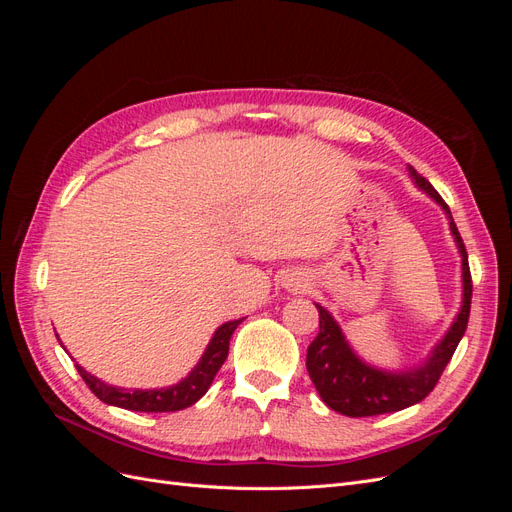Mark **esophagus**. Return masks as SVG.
<instances>
[{
  "label": "esophagus",
  "mask_w": 512,
  "mask_h": 512,
  "mask_svg": "<svg viewBox=\"0 0 512 512\" xmlns=\"http://www.w3.org/2000/svg\"><path fill=\"white\" fill-rule=\"evenodd\" d=\"M290 288H292V290H299V288H301V282H294V284H290Z\"/></svg>",
  "instance_id": "esophagus-1"
}]
</instances>
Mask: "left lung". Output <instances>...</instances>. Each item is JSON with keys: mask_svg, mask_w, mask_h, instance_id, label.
I'll use <instances>...</instances> for the list:
<instances>
[{"mask_svg": "<svg viewBox=\"0 0 512 512\" xmlns=\"http://www.w3.org/2000/svg\"><path fill=\"white\" fill-rule=\"evenodd\" d=\"M410 175L414 177L418 188L425 190L433 200H436V203L448 213V220H451V230L461 254L463 305L451 331L444 335L442 342L429 356V361L423 367L404 371V374H389V371H380L365 365L359 356L350 350L342 335V329L337 327V322L331 318L327 309L322 305H316L320 316V331L307 348L305 365L309 371V378H312L324 404L331 410L352 418L397 412L423 401L433 389H436L442 371L446 369L448 361L453 359L461 337L468 329L472 305V275L466 245H463V239L442 196L433 190V185L423 175H418L412 166Z\"/></svg>", "mask_w": 512, "mask_h": 512, "instance_id": "obj_1", "label": "left lung"}]
</instances>
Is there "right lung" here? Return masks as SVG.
I'll return each instance as SVG.
<instances>
[{"mask_svg": "<svg viewBox=\"0 0 512 512\" xmlns=\"http://www.w3.org/2000/svg\"><path fill=\"white\" fill-rule=\"evenodd\" d=\"M241 322L243 318L222 324V327L215 331L213 339L203 354V359L198 361L192 374L185 380H181L179 384L168 386V389L123 391V389H115V386H108L102 380L87 374L81 365H76V369H79V374L89 386V391L94 393L100 401H104V404L134 410V412H177L183 408H190L207 393L215 374H218L220 367L226 361L230 337Z\"/></svg>", "mask_w": 512, "mask_h": 512, "instance_id": "1", "label": "right lung"}]
</instances>
